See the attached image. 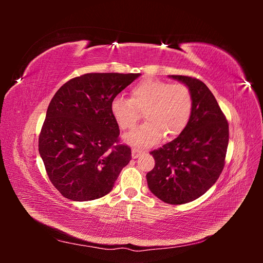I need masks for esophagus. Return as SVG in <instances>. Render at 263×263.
Returning a JSON list of instances; mask_svg holds the SVG:
<instances>
[{"instance_id": "34e87169", "label": "esophagus", "mask_w": 263, "mask_h": 263, "mask_svg": "<svg viewBox=\"0 0 263 263\" xmlns=\"http://www.w3.org/2000/svg\"><path fill=\"white\" fill-rule=\"evenodd\" d=\"M140 154H141V150L140 149H138V148H133L132 149V156H133L134 159L138 158L140 156Z\"/></svg>"}]
</instances>
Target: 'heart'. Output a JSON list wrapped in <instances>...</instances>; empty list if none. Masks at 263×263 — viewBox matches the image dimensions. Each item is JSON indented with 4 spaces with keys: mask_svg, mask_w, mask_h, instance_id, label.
Listing matches in <instances>:
<instances>
[{
    "mask_svg": "<svg viewBox=\"0 0 263 263\" xmlns=\"http://www.w3.org/2000/svg\"><path fill=\"white\" fill-rule=\"evenodd\" d=\"M193 110V98L183 83H169L146 79L130 89V99L116 97L110 102V113L122 129L133 128L142 115V123L125 136L135 147H151L161 140L177 137L186 128Z\"/></svg>",
    "mask_w": 263,
    "mask_h": 263,
    "instance_id": "heart-1",
    "label": "heart"
}]
</instances>
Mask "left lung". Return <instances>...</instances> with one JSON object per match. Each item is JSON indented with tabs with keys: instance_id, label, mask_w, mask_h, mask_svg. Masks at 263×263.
Segmentation results:
<instances>
[{
	"instance_id": "obj_1",
	"label": "left lung",
	"mask_w": 263,
	"mask_h": 263,
	"mask_svg": "<svg viewBox=\"0 0 263 263\" xmlns=\"http://www.w3.org/2000/svg\"><path fill=\"white\" fill-rule=\"evenodd\" d=\"M185 84L193 98L186 128L160 149L151 151L155 168L147 173L148 187L172 205L192 202L215 184L225 165L229 130L213 93L202 81L170 76Z\"/></svg>"
}]
</instances>
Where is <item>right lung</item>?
<instances>
[{
    "mask_svg": "<svg viewBox=\"0 0 263 263\" xmlns=\"http://www.w3.org/2000/svg\"><path fill=\"white\" fill-rule=\"evenodd\" d=\"M139 73H86L55 92L38 148L49 180L69 200H97L112 191L132 150L118 145L110 102Z\"/></svg>",
    "mask_w": 263,
    "mask_h": 263,
    "instance_id": "1",
    "label": "right lung"
}]
</instances>
